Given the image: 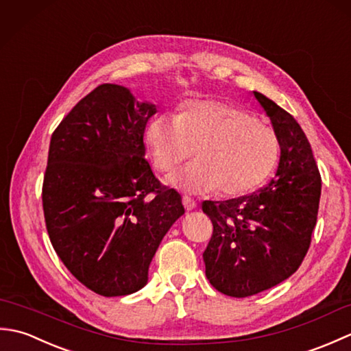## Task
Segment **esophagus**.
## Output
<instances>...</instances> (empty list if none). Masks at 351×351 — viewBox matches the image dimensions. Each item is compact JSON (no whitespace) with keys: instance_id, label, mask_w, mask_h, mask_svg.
<instances>
[{"instance_id":"34e87169","label":"esophagus","mask_w":351,"mask_h":351,"mask_svg":"<svg viewBox=\"0 0 351 351\" xmlns=\"http://www.w3.org/2000/svg\"><path fill=\"white\" fill-rule=\"evenodd\" d=\"M182 204H184V208L187 211H191V210H195L196 208V205H197V202L193 197H190V196H184L182 197Z\"/></svg>"}]
</instances>
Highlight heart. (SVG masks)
<instances>
[{"mask_svg":"<svg viewBox=\"0 0 351 351\" xmlns=\"http://www.w3.org/2000/svg\"><path fill=\"white\" fill-rule=\"evenodd\" d=\"M145 140L160 171L173 170L196 149L199 160L169 178L190 195L215 189L225 196L247 195L270 176L280 154L273 128L247 110L213 99L185 102L178 116H155Z\"/></svg>","mask_w":351,"mask_h":351,"instance_id":"heart-1","label":"heart"}]
</instances>
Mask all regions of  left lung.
I'll list each match as a JSON object with an SVG mask.
<instances>
[{
  "mask_svg": "<svg viewBox=\"0 0 351 351\" xmlns=\"http://www.w3.org/2000/svg\"><path fill=\"white\" fill-rule=\"evenodd\" d=\"M280 143L276 176L258 193L221 202L205 200L213 235L204 252L211 285L237 299L258 294L303 263L315 228L322 175L309 141L288 111L253 92Z\"/></svg>",
  "mask_w": 351,
  "mask_h": 351,
  "instance_id": "8db88e82",
  "label": "left lung"
}]
</instances>
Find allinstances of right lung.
<instances>
[{"instance_id":"right-lung-1","label":"right lung","mask_w":351,"mask_h":351,"mask_svg":"<svg viewBox=\"0 0 351 351\" xmlns=\"http://www.w3.org/2000/svg\"><path fill=\"white\" fill-rule=\"evenodd\" d=\"M155 113L128 88L101 84L52 132L45 225L66 268L99 295L143 288L162 237L184 214L180 193L145 160V128Z\"/></svg>"}]
</instances>
